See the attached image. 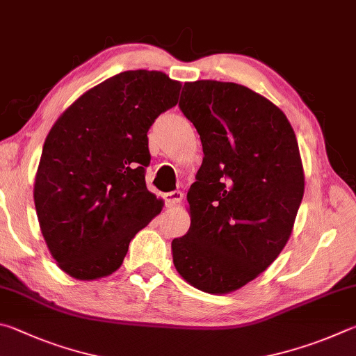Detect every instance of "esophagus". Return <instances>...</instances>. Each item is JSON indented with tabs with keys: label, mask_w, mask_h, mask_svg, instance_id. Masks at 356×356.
<instances>
[{
	"label": "esophagus",
	"mask_w": 356,
	"mask_h": 356,
	"mask_svg": "<svg viewBox=\"0 0 356 356\" xmlns=\"http://www.w3.org/2000/svg\"><path fill=\"white\" fill-rule=\"evenodd\" d=\"M181 198H183V194L179 191L168 192V194H164V200H165V204H167L168 208L177 207V204L181 202Z\"/></svg>",
	"instance_id": "esophagus-1"
}]
</instances>
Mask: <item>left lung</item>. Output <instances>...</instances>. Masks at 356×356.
<instances>
[{
  "label": "left lung",
  "instance_id": "8db88e82",
  "mask_svg": "<svg viewBox=\"0 0 356 356\" xmlns=\"http://www.w3.org/2000/svg\"><path fill=\"white\" fill-rule=\"evenodd\" d=\"M179 109L204 158L188 191L189 232L172 241L173 264L194 288L229 294L291 238L305 192L297 137L278 106L236 83H184Z\"/></svg>",
  "mask_w": 356,
  "mask_h": 356
}]
</instances>
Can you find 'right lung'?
<instances>
[{
  "label": "right lung",
  "mask_w": 356,
  "mask_h": 356,
  "mask_svg": "<svg viewBox=\"0 0 356 356\" xmlns=\"http://www.w3.org/2000/svg\"><path fill=\"white\" fill-rule=\"evenodd\" d=\"M179 81L129 70L84 92L43 143L34 181L40 232L60 270L81 282L109 277L129 242L161 213L147 189V133L178 103Z\"/></svg>",
  "instance_id": "obj_1"
}]
</instances>
